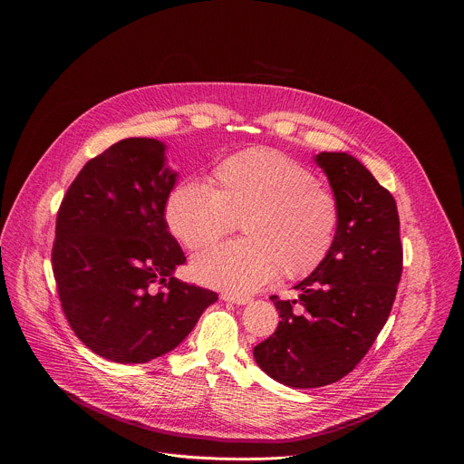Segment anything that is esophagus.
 I'll list each match as a JSON object with an SVG mask.
<instances>
[{"label":"esophagus","mask_w":464,"mask_h":464,"mask_svg":"<svg viewBox=\"0 0 464 464\" xmlns=\"http://www.w3.org/2000/svg\"><path fill=\"white\" fill-rule=\"evenodd\" d=\"M222 297V301H227V303H235V304H246V303H249L251 299L249 297H246V295H237V294H222L220 295Z\"/></svg>","instance_id":"esophagus-1"}]
</instances>
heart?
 <instances>
[{"label":"heart","mask_w":464,"mask_h":464,"mask_svg":"<svg viewBox=\"0 0 464 464\" xmlns=\"http://www.w3.org/2000/svg\"><path fill=\"white\" fill-rule=\"evenodd\" d=\"M165 222L187 251H204L242 222L244 240L224 244L192 262L206 285L249 294L272 283L314 274L333 249L340 208L301 161L272 149H247L220 161L211 187L178 183L167 198Z\"/></svg>","instance_id":"1"}]
</instances>
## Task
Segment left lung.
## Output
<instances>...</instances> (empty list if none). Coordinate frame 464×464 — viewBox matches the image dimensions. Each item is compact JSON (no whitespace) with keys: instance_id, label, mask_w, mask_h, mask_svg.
Listing matches in <instances>:
<instances>
[{"instance_id":"1","label":"left lung","mask_w":464,"mask_h":464,"mask_svg":"<svg viewBox=\"0 0 464 464\" xmlns=\"http://www.w3.org/2000/svg\"><path fill=\"white\" fill-rule=\"evenodd\" d=\"M315 161L338 200L336 238L295 286L299 299L272 295L281 321L253 349L264 372L299 389L334 383L362 362L391 314L404 258L392 194L345 152H321Z\"/></svg>"}]
</instances>
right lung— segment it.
I'll return each mask as SVG.
<instances>
[{
    "label": "right lung",
    "mask_w": 464,
    "mask_h": 464,
    "mask_svg": "<svg viewBox=\"0 0 464 464\" xmlns=\"http://www.w3.org/2000/svg\"><path fill=\"white\" fill-rule=\"evenodd\" d=\"M176 172L165 145L122 140L63 194L51 251L62 312L77 338L117 363L178 347L218 294L172 277L185 255L165 222Z\"/></svg>",
    "instance_id": "right-lung-1"
}]
</instances>
